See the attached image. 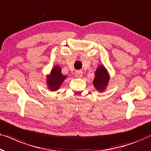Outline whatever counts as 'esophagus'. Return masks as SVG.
I'll use <instances>...</instances> for the list:
<instances>
[{
	"label": "esophagus",
	"mask_w": 151,
	"mask_h": 151,
	"mask_svg": "<svg viewBox=\"0 0 151 151\" xmlns=\"http://www.w3.org/2000/svg\"><path fill=\"white\" fill-rule=\"evenodd\" d=\"M75 76L77 78H81L83 76V73H82V71H76L75 72Z\"/></svg>",
	"instance_id": "obj_1"
}]
</instances>
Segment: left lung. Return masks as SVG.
I'll return each mask as SVG.
<instances>
[{
  "label": "left lung",
  "mask_w": 151,
  "mask_h": 151,
  "mask_svg": "<svg viewBox=\"0 0 151 151\" xmlns=\"http://www.w3.org/2000/svg\"><path fill=\"white\" fill-rule=\"evenodd\" d=\"M109 79L110 78L106 68L103 65H100L95 72V78L93 84L98 91H104L108 85Z\"/></svg>",
  "instance_id": "1"
}]
</instances>
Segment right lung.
Masks as SVG:
<instances>
[{
    "instance_id": "1",
    "label": "right lung",
    "mask_w": 151,
    "mask_h": 151,
    "mask_svg": "<svg viewBox=\"0 0 151 151\" xmlns=\"http://www.w3.org/2000/svg\"><path fill=\"white\" fill-rule=\"evenodd\" d=\"M66 78L67 76L61 73L60 67L55 66L51 69L50 74L47 76V84L49 89L53 91H57Z\"/></svg>"
}]
</instances>
